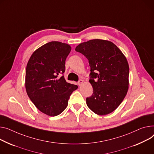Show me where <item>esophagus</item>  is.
Returning a JSON list of instances; mask_svg holds the SVG:
<instances>
[{"label":"esophagus","instance_id":"34e87169","mask_svg":"<svg viewBox=\"0 0 154 154\" xmlns=\"http://www.w3.org/2000/svg\"><path fill=\"white\" fill-rule=\"evenodd\" d=\"M83 82H84V80H82V79L79 80V81L78 82V85H79V86H80L82 84H83Z\"/></svg>","mask_w":154,"mask_h":154}]
</instances>
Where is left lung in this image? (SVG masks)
<instances>
[{"mask_svg": "<svg viewBox=\"0 0 154 154\" xmlns=\"http://www.w3.org/2000/svg\"><path fill=\"white\" fill-rule=\"evenodd\" d=\"M77 52L84 55L90 66L93 94L86 98L88 107L98 115L115 111L129 88V67L121 51L109 41L95 39L79 44Z\"/></svg>", "mask_w": 154, "mask_h": 154, "instance_id": "obj_1", "label": "left lung"}]
</instances>
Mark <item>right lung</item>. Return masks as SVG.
I'll list each match as a JSON object with an SVG mask.
<instances>
[{"mask_svg":"<svg viewBox=\"0 0 154 154\" xmlns=\"http://www.w3.org/2000/svg\"><path fill=\"white\" fill-rule=\"evenodd\" d=\"M70 51L66 43L51 42L37 49L27 63V95L40 111L50 116H57L66 108L70 95L78 88L62 75Z\"/></svg>","mask_w":154,"mask_h":154,"instance_id":"right-lung-1","label":"right lung"}]
</instances>
